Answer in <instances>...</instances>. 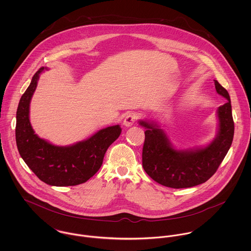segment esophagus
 Returning <instances> with one entry per match:
<instances>
[{"instance_id":"esophagus-1","label":"esophagus","mask_w":251,"mask_h":251,"mask_svg":"<svg viewBox=\"0 0 251 251\" xmlns=\"http://www.w3.org/2000/svg\"><path fill=\"white\" fill-rule=\"evenodd\" d=\"M135 119H136V118H135V115H134V114H128V115L126 116V118H125V120H124V125H125L126 126L129 127V126H131L134 124Z\"/></svg>"}]
</instances>
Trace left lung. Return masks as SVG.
I'll use <instances>...</instances> for the list:
<instances>
[{"instance_id": "1", "label": "left lung", "mask_w": 251, "mask_h": 251, "mask_svg": "<svg viewBox=\"0 0 251 251\" xmlns=\"http://www.w3.org/2000/svg\"><path fill=\"white\" fill-rule=\"evenodd\" d=\"M216 93L227 100L217 109L218 131L215 140L204 148L176 150L166 133L155 123L139 121L145 127L142 164L146 173L156 182L185 188L210 179L227 154L234 137V121L228 92L215 80Z\"/></svg>"}]
</instances>
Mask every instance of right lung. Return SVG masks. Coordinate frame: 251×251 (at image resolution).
I'll return each instance as SVG.
<instances>
[{"label": "right lung", "instance_id": "obj_1", "mask_svg": "<svg viewBox=\"0 0 251 251\" xmlns=\"http://www.w3.org/2000/svg\"><path fill=\"white\" fill-rule=\"evenodd\" d=\"M40 68L20 99L16 112L15 138L18 151L36 177L54 186L77 185L92 178L102 165L109 146L122 132L119 125L100 129L87 140L60 147L39 138L30 123V102L36 91Z\"/></svg>", "mask_w": 251, "mask_h": 251}]
</instances>
